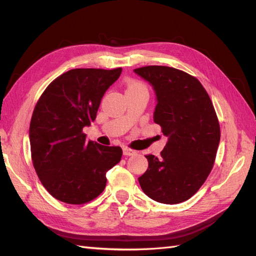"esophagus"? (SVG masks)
<instances>
[{"mask_svg":"<svg viewBox=\"0 0 256 256\" xmlns=\"http://www.w3.org/2000/svg\"><path fill=\"white\" fill-rule=\"evenodd\" d=\"M123 154H124V155H126V156H131V155L136 154V152L133 150H131V148H126V146H124V148H123Z\"/></svg>","mask_w":256,"mask_h":256,"instance_id":"1","label":"esophagus"}]
</instances>
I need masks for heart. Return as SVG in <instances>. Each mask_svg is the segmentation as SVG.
<instances>
[{
    "instance_id": "b5f03b06",
    "label": "heart",
    "mask_w": 256,
    "mask_h": 256,
    "mask_svg": "<svg viewBox=\"0 0 256 256\" xmlns=\"http://www.w3.org/2000/svg\"><path fill=\"white\" fill-rule=\"evenodd\" d=\"M134 89H143L145 90V86L138 82H130L128 86V90H134Z\"/></svg>"
}]
</instances>
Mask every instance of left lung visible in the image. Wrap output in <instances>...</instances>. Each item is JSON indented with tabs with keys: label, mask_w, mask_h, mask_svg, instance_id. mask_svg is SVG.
<instances>
[{
	"label": "left lung",
	"mask_w": 256,
	"mask_h": 256,
	"mask_svg": "<svg viewBox=\"0 0 256 256\" xmlns=\"http://www.w3.org/2000/svg\"><path fill=\"white\" fill-rule=\"evenodd\" d=\"M133 72L153 88L154 122L168 138L160 157L146 156L148 168L138 182L157 202L180 204L198 192L214 164L220 143L214 108L199 80L182 70L148 66Z\"/></svg>",
	"instance_id": "1"
}]
</instances>
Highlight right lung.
Returning <instances> with one entry per match:
<instances>
[{"mask_svg": "<svg viewBox=\"0 0 256 256\" xmlns=\"http://www.w3.org/2000/svg\"><path fill=\"white\" fill-rule=\"evenodd\" d=\"M122 68H79L59 76L47 86L32 112L30 143L32 165L54 198L82 204L106 184V172L121 160L122 148L86 140L106 91Z\"/></svg>", "mask_w": 256, "mask_h": 256, "instance_id": "add662e5", "label": "right lung"}]
</instances>
